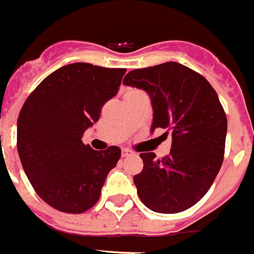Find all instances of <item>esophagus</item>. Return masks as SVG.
I'll return each instance as SVG.
<instances>
[{"instance_id":"esophagus-1","label":"esophagus","mask_w":254,"mask_h":254,"mask_svg":"<svg viewBox=\"0 0 254 254\" xmlns=\"http://www.w3.org/2000/svg\"><path fill=\"white\" fill-rule=\"evenodd\" d=\"M129 155H131V151L127 150V149H123V151H122L123 158H127V156H129Z\"/></svg>"}]
</instances>
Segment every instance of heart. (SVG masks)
<instances>
[{
	"instance_id": "1",
	"label": "heart",
	"mask_w": 254,
	"mask_h": 254,
	"mask_svg": "<svg viewBox=\"0 0 254 254\" xmlns=\"http://www.w3.org/2000/svg\"><path fill=\"white\" fill-rule=\"evenodd\" d=\"M138 91H139V90H130V91L127 94V95H130V94H135V92H138Z\"/></svg>"
}]
</instances>
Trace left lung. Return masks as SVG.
<instances>
[{"label": "left lung", "mask_w": 254, "mask_h": 254, "mask_svg": "<svg viewBox=\"0 0 254 254\" xmlns=\"http://www.w3.org/2000/svg\"><path fill=\"white\" fill-rule=\"evenodd\" d=\"M123 82L150 96L151 131L172 134L169 155L140 154L144 168L134 175L139 198L156 213L187 210L209 190L223 163L227 116L217 92L200 73L173 61L130 71Z\"/></svg>", "instance_id": "1"}]
</instances>
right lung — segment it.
Segmentation results:
<instances>
[{"label":"right lung","instance_id":"1","mask_svg":"<svg viewBox=\"0 0 254 254\" xmlns=\"http://www.w3.org/2000/svg\"><path fill=\"white\" fill-rule=\"evenodd\" d=\"M127 68L63 66L26 99L17 120V151L40 198L64 213H84L100 198L122 150H94L81 138L114 98Z\"/></svg>","mask_w":254,"mask_h":254}]
</instances>
